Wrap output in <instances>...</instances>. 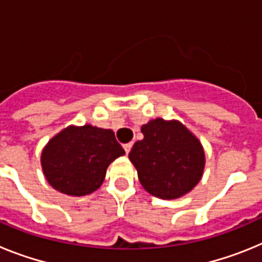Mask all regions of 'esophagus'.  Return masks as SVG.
<instances>
[{
    "label": "esophagus",
    "mask_w": 262,
    "mask_h": 262,
    "mask_svg": "<svg viewBox=\"0 0 262 262\" xmlns=\"http://www.w3.org/2000/svg\"><path fill=\"white\" fill-rule=\"evenodd\" d=\"M123 148H124V151H126V154L128 155L129 151H131V148H133V143H127V144L123 145Z\"/></svg>",
    "instance_id": "esophagus-1"
}]
</instances>
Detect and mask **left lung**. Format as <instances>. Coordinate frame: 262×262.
Returning <instances> with one entry per match:
<instances>
[{
  "mask_svg": "<svg viewBox=\"0 0 262 262\" xmlns=\"http://www.w3.org/2000/svg\"><path fill=\"white\" fill-rule=\"evenodd\" d=\"M143 140L128 157L148 193L163 200L180 198L200 182L205 152L200 140L177 120L157 119L142 127Z\"/></svg>",
  "mask_w": 262,
  "mask_h": 262,
  "instance_id": "1",
  "label": "left lung"
}]
</instances>
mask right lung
I'll list each match as a JSON object with an SVG mask.
<instances>
[{
  "label": "right lung",
  "instance_id": "right-lung-1",
  "mask_svg": "<svg viewBox=\"0 0 262 262\" xmlns=\"http://www.w3.org/2000/svg\"><path fill=\"white\" fill-rule=\"evenodd\" d=\"M123 155L124 149L111 129L90 124L68 127L43 149L41 166L51 186L80 196L97 190L111 161Z\"/></svg>",
  "mask_w": 262,
  "mask_h": 262
}]
</instances>
